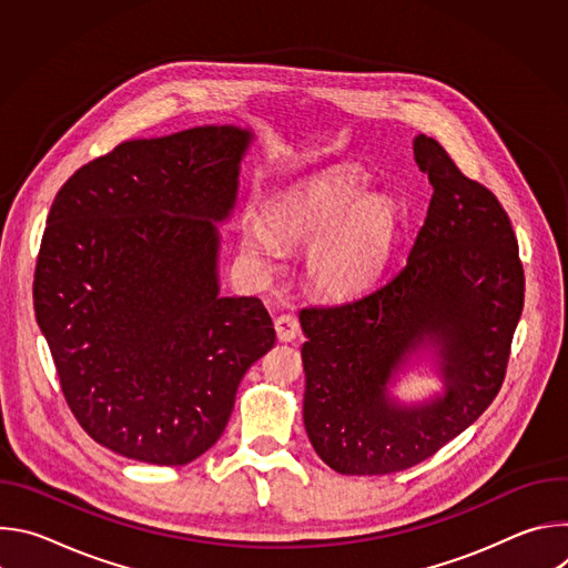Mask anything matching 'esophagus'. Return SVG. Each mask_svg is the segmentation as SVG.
<instances>
[{
    "mask_svg": "<svg viewBox=\"0 0 568 568\" xmlns=\"http://www.w3.org/2000/svg\"><path fill=\"white\" fill-rule=\"evenodd\" d=\"M274 328H276V337L281 342H294L301 335V326H298V318L294 314H281L274 321Z\"/></svg>",
    "mask_w": 568,
    "mask_h": 568,
    "instance_id": "34e87169",
    "label": "esophagus"
}]
</instances>
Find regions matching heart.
I'll list each match as a JSON object with an SVG mask.
<instances>
[{
    "label": "heart",
    "mask_w": 568,
    "mask_h": 568,
    "mask_svg": "<svg viewBox=\"0 0 568 568\" xmlns=\"http://www.w3.org/2000/svg\"><path fill=\"white\" fill-rule=\"evenodd\" d=\"M357 171L337 169L316 175L267 202L265 220L242 226L245 252L263 265L283 245H305L310 281L331 294H346L373 278L388 254L395 211L388 200L364 195Z\"/></svg>",
    "instance_id": "heart-1"
}]
</instances>
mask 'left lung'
I'll return each mask as SVG.
<instances>
[{"mask_svg":"<svg viewBox=\"0 0 568 568\" xmlns=\"http://www.w3.org/2000/svg\"><path fill=\"white\" fill-rule=\"evenodd\" d=\"M414 156L434 195L407 261L353 298L298 312L305 432L339 474L414 467L465 432L504 384L524 310V267L499 200L436 139L418 134ZM427 352L444 393L404 405L389 388Z\"/></svg>","mask_w":568,"mask_h":568,"instance_id":"obj_1","label":"left lung"}]
</instances>
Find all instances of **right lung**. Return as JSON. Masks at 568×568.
Masks as SVG:
<instances>
[{
  "label": "right lung",
  "mask_w": 568,
  "mask_h": 568,
  "mask_svg": "<svg viewBox=\"0 0 568 568\" xmlns=\"http://www.w3.org/2000/svg\"><path fill=\"white\" fill-rule=\"evenodd\" d=\"M254 132L134 139L58 191L33 305L69 409L99 445L186 465L222 436L235 390L276 342L256 296H220V231Z\"/></svg>",
  "instance_id": "obj_1"
}]
</instances>
